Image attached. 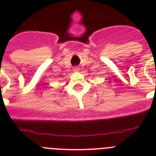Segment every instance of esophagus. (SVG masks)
Instances as JSON below:
<instances>
[{"label": "esophagus", "mask_w": 156, "mask_h": 156, "mask_svg": "<svg viewBox=\"0 0 156 156\" xmlns=\"http://www.w3.org/2000/svg\"><path fill=\"white\" fill-rule=\"evenodd\" d=\"M73 70L74 72H78L80 70V69H79V67H77V66H76V67H74L73 69Z\"/></svg>", "instance_id": "esophagus-1"}]
</instances>
